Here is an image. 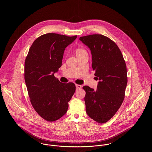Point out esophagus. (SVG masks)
Here are the masks:
<instances>
[{"label": "esophagus", "instance_id": "esophagus-1", "mask_svg": "<svg viewBox=\"0 0 152 152\" xmlns=\"http://www.w3.org/2000/svg\"><path fill=\"white\" fill-rule=\"evenodd\" d=\"M75 86H76V88H77V89H81V88H82V86H81V85H78V84H76V85H75Z\"/></svg>", "mask_w": 152, "mask_h": 152}]
</instances>
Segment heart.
I'll return each instance as SVG.
<instances>
[{"mask_svg": "<svg viewBox=\"0 0 152 152\" xmlns=\"http://www.w3.org/2000/svg\"><path fill=\"white\" fill-rule=\"evenodd\" d=\"M85 51H86V50H84V49H83V48H77V49L76 50V54H78V53H82V52Z\"/></svg>", "mask_w": 152, "mask_h": 152, "instance_id": "1", "label": "heart"}]
</instances>
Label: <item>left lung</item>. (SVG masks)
I'll return each mask as SVG.
<instances>
[{"label": "left lung", "instance_id": "8db88e82", "mask_svg": "<svg viewBox=\"0 0 152 152\" xmlns=\"http://www.w3.org/2000/svg\"><path fill=\"white\" fill-rule=\"evenodd\" d=\"M80 40L92 54V66L99 80L97 89L84 86L87 115L99 124L108 122L121 107L128 83L126 65L116 43L102 34H91Z\"/></svg>", "mask_w": 152, "mask_h": 152}]
</instances>
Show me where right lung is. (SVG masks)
<instances>
[{"mask_svg": "<svg viewBox=\"0 0 152 152\" xmlns=\"http://www.w3.org/2000/svg\"><path fill=\"white\" fill-rule=\"evenodd\" d=\"M77 36L47 33L31 45L24 62V80L30 102L44 120L54 122L65 115L75 91L73 83H62L54 77L62 65L65 48Z\"/></svg>", "mask_w": 152, "mask_h": 152, "instance_id": "right-lung-1", "label": "right lung"}]
</instances>
